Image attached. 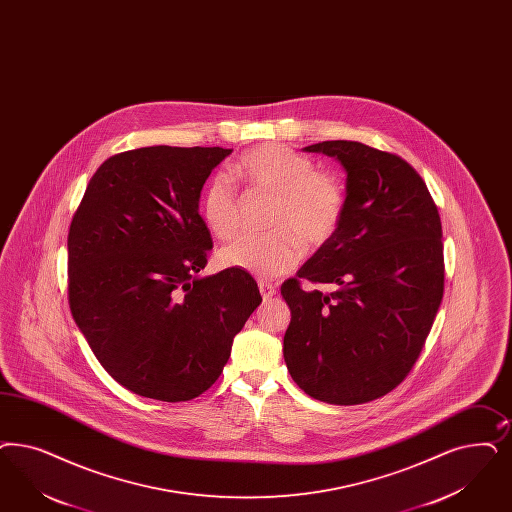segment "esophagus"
<instances>
[{"label": "esophagus", "mask_w": 512, "mask_h": 512, "mask_svg": "<svg viewBox=\"0 0 512 512\" xmlns=\"http://www.w3.org/2000/svg\"><path fill=\"white\" fill-rule=\"evenodd\" d=\"M259 291H261V295H263V299L265 300L276 297V287L270 285V283L259 282Z\"/></svg>", "instance_id": "esophagus-1"}]
</instances>
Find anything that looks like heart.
Returning a JSON list of instances; mask_svg holds the SVG:
<instances>
[{
	"instance_id": "obj_1",
	"label": "heart",
	"mask_w": 512,
	"mask_h": 512,
	"mask_svg": "<svg viewBox=\"0 0 512 512\" xmlns=\"http://www.w3.org/2000/svg\"><path fill=\"white\" fill-rule=\"evenodd\" d=\"M251 193L276 198L266 236H242L217 253L223 268L257 278H278L300 261L302 246L329 244L344 217V189L329 174L318 172L308 157L282 143H265L246 151L232 168ZM242 200L234 181L217 174L206 185L200 215L215 238L227 240L240 225Z\"/></svg>"
}]
</instances>
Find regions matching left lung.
Returning a JSON list of instances; mask_svg holds the SVG:
<instances>
[{
	"instance_id": "obj_1",
	"label": "left lung",
	"mask_w": 512,
	"mask_h": 512,
	"mask_svg": "<svg viewBox=\"0 0 512 512\" xmlns=\"http://www.w3.org/2000/svg\"><path fill=\"white\" fill-rule=\"evenodd\" d=\"M340 162L346 208L335 238L300 266L308 282H283L291 310L283 336L287 371L329 405H361L397 388L422 352L444 291L442 227L422 177L359 141L304 147Z\"/></svg>"
}]
</instances>
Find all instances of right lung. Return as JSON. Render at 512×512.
I'll list each match as a JSON object with an SVG mask.
<instances>
[{"instance_id": "1", "label": "right lung", "mask_w": 512, "mask_h": 512, "mask_svg": "<svg viewBox=\"0 0 512 512\" xmlns=\"http://www.w3.org/2000/svg\"><path fill=\"white\" fill-rule=\"evenodd\" d=\"M230 153L153 145L115 155L73 215L71 316L109 376L141 397L204 393L263 300L246 272L200 276L213 246L200 193Z\"/></svg>"}]
</instances>
